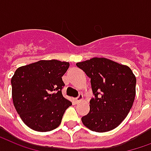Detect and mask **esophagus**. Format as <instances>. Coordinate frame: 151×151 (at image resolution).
Masks as SVG:
<instances>
[{
  "mask_svg": "<svg viewBox=\"0 0 151 151\" xmlns=\"http://www.w3.org/2000/svg\"><path fill=\"white\" fill-rule=\"evenodd\" d=\"M82 99H83V95L82 94H79V96H77L76 98V103H79V102L81 101Z\"/></svg>",
  "mask_w": 151,
  "mask_h": 151,
  "instance_id": "34e87169",
  "label": "esophagus"
}]
</instances>
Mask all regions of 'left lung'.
I'll list each match as a JSON object with an SVG mask.
<instances>
[{
  "label": "left lung",
  "mask_w": 151,
  "mask_h": 151,
  "mask_svg": "<svg viewBox=\"0 0 151 151\" xmlns=\"http://www.w3.org/2000/svg\"><path fill=\"white\" fill-rule=\"evenodd\" d=\"M76 66L91 79L95 96L90 100V111L81 119L83 125L96 132L117 127L130 112L135 97L136 78L131 69L98 57Z\"/></svg>",
  "instance_id": "obj_1"
}]
</instances>
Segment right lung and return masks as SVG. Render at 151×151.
I'll use <instances>...</instances> for the list:
<instances>
[{
  "instance_id": "add662e5",
  "label": "right lung",
  "mask_w": 151,
  "mask_h": 151,
  "mask_svg": "<svg viewBox=\"0 0 151 151\" xmlns=\"http://www.w3.org/2000/svg\"><path fill=\"white\" fill-rule=\"evenodd\" d=\"M69 63L40 60L16 70L11 80L16 110L23 122L34 131L46 132L59 127L71 102L62 95V76Z\"/></svg>"
}]
</instances>
